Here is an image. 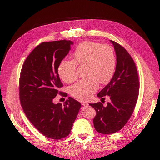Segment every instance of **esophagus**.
<instances>
[{"label": "esophagus", "instance_id": "obj_1", "mask_svg": "<svg viewBox=\"0 0 160 160\" xmlns=\"http://www.w3.org/2000/svg\"><path fill=\"white\" fill-rule=\"evenodd\" d=\"M81 104H82V105L83 106H88V104H87V102H84V101H81Z\"/></svg>", "mask_w": 160, "mask_h": 160}]
</instances>
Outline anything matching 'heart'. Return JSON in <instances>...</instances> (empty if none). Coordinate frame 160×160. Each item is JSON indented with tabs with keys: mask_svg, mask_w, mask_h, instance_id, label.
I'll use <instances>...</instances> for the list:
<instances>
[{
	"mask_svg": "<svg viewBox=\"0 0 160 160\" xmlns=\"http://www.w3.org/2000/svg\"><path fill=\"white\" fill-rule=\"evenodd\" d=\"M73 61L62 60L58 66V74L66 83L77 78V64L86 65L87 78L79 81L70 88V93L80 99H87L98 90L99 82L108 83L115 71L117 59L112 47L93 41L78 45L72 54Z\"/></svg>",
	"mask_w": 160,
	"mask_h": 160,
	"instance_id": "heart-1",
	"label": "heart"
}]
</instances>
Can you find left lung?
Returning <instances> with one entry per match:
<instances>
[{
  "mask_svg": "<svg viewBox=\"0 0 160 160\" xmlns=\"http://www.w3.org/2000/svg\"><path fill=\"white\" fill-rule=\"evenodd\" d=\"M109 41L116 54V69L97 96L104 100L103 97L108 96L110 101L105 106L101 102L89 104L96 111L94 128L102 134L115 133L125 126L133 111L139 90L138 70L132 57L120 44Z\"/></svg>",
  "mask_w": 160,
  "mask_h": 160,
  "instance_id": "8db88e82",
  "label": "left lung"
}]
</instances>
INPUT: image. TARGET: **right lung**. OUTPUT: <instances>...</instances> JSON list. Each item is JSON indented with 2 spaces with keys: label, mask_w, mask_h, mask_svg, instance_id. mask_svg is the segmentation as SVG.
Segmentation results:
<instances>
[{
  "label": "right lung",
  "mask_w": 160,
  "mask_h": 160,
  "mask_svg": "<svg viewBox=\"0 0 160 160\" xmlns=\"http://www.w3.org/2000/svg\"><path fill=\"white\" fill-rule=\"evenodd\" d=\"M73 45L72 41L66 40L42 42L29 54L21 71V106L33 126L52 139L70 134L81 108V104L70 97L63 105L53 102L62 87L58 75L59 64Z\"/></svg>",
  "instance_id": "obj_1"
}]
</instances>
